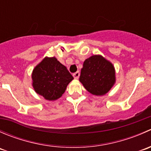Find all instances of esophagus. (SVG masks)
<instances>
[{"instance_id":"obj_1","label":"esophagus","mask_w":151,"mask_h":151,"mask_svg":"<svg viewBox=\"0 0 151 151\" xmlns=\"http://www.w3.org/2000/svg\"><path fill=\"white\" fill-rule=\"evenodd\" d=\"M80 72H79V71H77V72L73 74V77H74V79H78L79 77H80Z\"/></svg>"}]
</instances>
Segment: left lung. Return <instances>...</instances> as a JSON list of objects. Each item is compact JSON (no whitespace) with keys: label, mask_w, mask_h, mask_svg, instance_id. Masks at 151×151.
Instances as JSON below:
<instances>
[{"label":"left lung","mask_w":151,"mask_h":151,"mask_svg":"<svg viewBox=\"0 0 151 151\" xmlns=\"http://www.w3.org/2000/svg\"><path fill=\"white\" fill-rule=\"evenodd\" d=\"M80 81L93 95L103 96L115 83V68L100 55H92L83 63Z\"/></svg>","instance_id":"obj_1"}]
</instances>
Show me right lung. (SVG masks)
<instances>
[{
    "instance_id": "right-lung-1",
    "label": "right lung",
    "mask_w": 151,
    "mask_h": 151,
    "mask_svg": "<svg viewBox=\"0 0 151 151\" xmlns=\"http://www.w3.org/2000/svg\"><path fill=\"white\" fill-rule=\"evenodd\" d=\"M34 91L49 101L62 96L68 83L74 79L66 67L55 57H46L33 70Z\"/></svg>"
}]
</instances>
